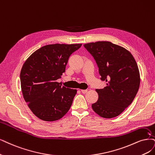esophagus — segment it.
Segmentation results:
<instances>
[{"label":"esophagus","instance_id":"34e87169","mask_svg":"<svg viewBox=\"0 0 155 155\" xmlns=\"http://www.w3.org/2000/svg\"><path fill=\"white\" fill-rule=\"evenodd\" d=\"M81 92L84 94L86 93L87 92V89H81Z\"/></svg>","mask_w":155,"mask_h":155}]
</instances>
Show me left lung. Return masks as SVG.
Returning a JSON list of instances; mask_svg holds the SVG:
<instances>
[{"instance_id": "1", "label": "left lung", "mask_w": 155, "mask_h": 155, "mask_svg": "<svg viewBox=\"0 0 155 155\" xmlns=\"http://www.w3.org/2000/svg\"><path fill=\"white\" fill-rule=\"evenodd\" d=\"M98 67L100 79L106 86L96 89L98 100L93 110L104 118L121 114L134 100L140 85L138 66L130 51L109 41L84 45Z\"/></svg>"}]
</instances>
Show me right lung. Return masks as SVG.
Wrapping results in <instances>:
<instances>
[{
	"label": "right lung",
	"instance_id": "1",
	"mask_svg": "<svg viewBox=\"0 0 155 155\" xmlns=\"http://www.w3.org/2000/svg\"><path fill=\"white\" fill-rule=\"evenodd\" d=\"M82 44H53L37 50L20 72L24 98L36 117L45 121L62 118L70 110L77 89L62 86L57 80L65 72L69 57Z\"/></svg>",
	"mask_w": 155,
	"mask_h": 155
}]
</instances>
